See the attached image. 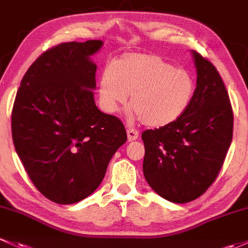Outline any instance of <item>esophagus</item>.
<instances>
[{"label":"esophagus","mask_w":248,"mask_h":248,"mask_svg":"<svg viewBox=\"0 0 248 248\" xmlns=\"http://www.w3.org/2000/svg\"><path fill=\"white\" fill-rule=\"evenodd\" d=\"M126 134H127V141H135V140L139 139L140 134L139 131H137L136 129H131V127H129V129L126 130Z\"/></svg>","instance_id":"obj_1"}]
</instances>
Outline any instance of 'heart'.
Here are the masks:
<instances>
[{
	"instance_id": "b5f03b06",
	"label": "heart",
	"mask_w": 248,
	"mask_h": 248,
	"mask_svg": "<svg viewBox=\"0 0 248 248\" xmlns=\"http://www.w3.org/2000/svg\"><path fill=\"white\" fill-rule=\"evenodd\" d=\"M195 93L192 74L155 53H125L104 71L99 83L100 103L106 112L118 111L130 94L132 114L153 127L180 118Z\"/></svg>"
}]
</instances>
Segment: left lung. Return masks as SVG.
Instances as JSON below:
<instances>
[{
	"label": "left lung",
	"mask_w": 248,
	"mask_h": 248,
	"mask_svg": "<svg viewBox=\"0 0 248 248\" xmlns=\"http://www.w3.org/2000/svg\"><path fill=\"white\" fill-rule=\"evenodd\" d=\"M197 87L185 113L173 123L142 132L143 174L165 200L187 203L217 178L233 139V108L217 69L192 51Z\"/></svg>",
	"instance_id": "obj_1"
}]
</instances>
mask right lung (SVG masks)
Listing matches in <instances>:
<instances>
[{
	"mask_svg": "<svg viewBox=\"0 0 248 248\" xmlns=\"http://www.w3.org/2000/svg\"><path fill=\"white\" fill-rule=\"evenodd\" d=\"M101 40L62 43L43 52L22 78L12 111L15 150L33 185L50 201L74 204L103 181L126 142L119 118L94 103Z\"/></svg>",
	"mask_w": 248,
	"mask_h": 248,
	"instance_id": "right-lung-1",
	"label": "right lung"
}]
</instances>
